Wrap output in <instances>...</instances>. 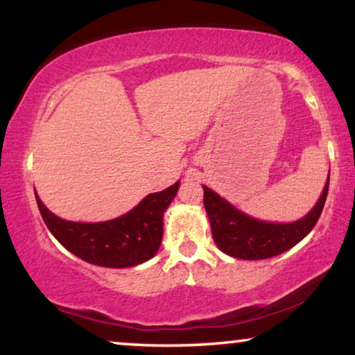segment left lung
Listing matches in <instances>:
<instances>
[{
  "instance_id": "1",
  "label": "left lung",
  "mask_w": 355,
  "mask_h": 355,
  "mask_svg": "<svg viewBox=\"0 0 355 355\" xmlns=\"http://www.w3.org/2000/svg\"><path fill=\"white\" fill-rule=\"evenodd\" d=\"M329 178L317 205L294 223H266L247 216L203 186V205L210 218L213 241L225 254L242 260H263L289 250L304 239L322 215L328 196Z\"/></svg>"
}]
</instances>
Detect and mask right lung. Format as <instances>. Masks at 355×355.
Listing matches in <instances>:
<instances>
[{
	"label": "right lung",
	"mask_w": 355,
	"mask_h": 355,
	"mask_svg": "<svg viewBox=\"0 0 355 355\" xmlns=\"http://www.w3.org/2000/svg\"><path fill=\"white\" fill-rule=\"evenodd\" d=\"M179 182L150 193L134 210L103 223H76L58 218L37 197L43 221L61 245L106 268H129L152 259L163 239V213L178 193Z\"/></svg>",
	"instance_id": "obj_1"
}]
</instances>
